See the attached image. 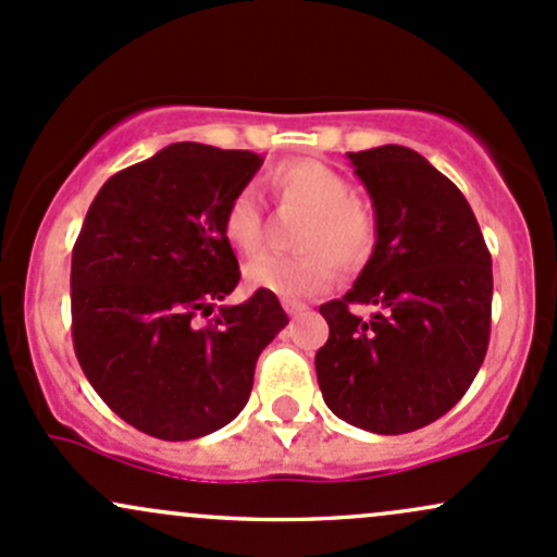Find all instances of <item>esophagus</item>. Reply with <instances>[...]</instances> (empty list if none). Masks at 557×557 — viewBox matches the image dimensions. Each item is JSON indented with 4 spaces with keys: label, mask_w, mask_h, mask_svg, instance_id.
I'll use <instances>...</instances> for the list:
<instances>
[{
    "label": "esophagus",
    "mask_w": 557,
    "mask_h": 557,
    "mask_svg": "<svg viewBox=\"0 0 557 557\" xmlns=\"http://www.w3.org/2000/svg\"><path fill=\"white\" fill-rule=\"evenodd\" d=\"M305 308H308V305H305V302H297V300H284V310H286V313H289V315H300Z\"/></svg>",
    "instance_id": "obj_1"
}]
</instances>
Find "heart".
<instances>
[{"instance_id": "1", "label": "heart", "mask_w": 557, "mask_h": 557, "mask_svg": "<svg viewBox=\"0 0 557 557\" xmlns=\"http://www.w3.org/2000/svg\"><path fill=\"white\" fill-rule=\"evenodd\" d=\"M273 194L284 207L308 212L297 257L262 255L244 271L252 289L297 300L324 292L334 273H356L372 260L376 249V218L356 199V188L343 172L321 161H286L271 175ZM223 236L236 252H260L265 236V218L252 190H238L223 212Z\"/></svg>"}]
</instances>
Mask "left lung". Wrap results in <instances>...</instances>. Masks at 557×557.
I'll return each instance as SVG.
<instances>
[{
    "label": "left lung",
    "instance_id": "8db88e82",
    "mask_svg": "<svg viewBox=\"0 0 557 557\" xmlns=\"http://www.w3.org/2000/svg\"><path fill=\"white\" fill-rule=\"evenodd\" d=\"M372 196L376 249L352 289L321 305V396L352 428L420 430L468 393L492 332V255L468 199L404 146L348 153ZM352 304L375 313L361 320Z\"/></svg>",
    "mask_w": 557,
    "mask_h": 557
}]
</instances>
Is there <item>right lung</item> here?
<instances>
[{"instance_id":"obj_1","label":"right lung","mask_w":557,"mask_h":557,"mask_svg":"<svg viewBox=\"0 0 557 557\" xmlns=\"http://www.w3.org/2000/svg\"><path fill=\"white\" fill-rule=\"evenodd\" d=\"M262 159L172 143L106 181L71 255V334L100 398L140 433L190 441L236 420L262 348L289 324L278 297L242 305L223 212Z\"/></svg>"}]
</instances>
